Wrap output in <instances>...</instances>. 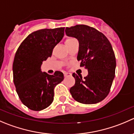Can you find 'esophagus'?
<instances>
[{"label": "esophagus", "mask_w": 134, "mask_h": 134, "mask_svg": "<svg viewBox=\"0 0 134 134\" xmlns=\"http://www.w3.org/2000/svg\"><path fill=\"white\" fill-rule=\"evenodd\" d=\"M64 76H65V77H67V76H71V73H69V72H64Z\"/></svg>", "instance_id": "esophagus-1"}]
</instances>
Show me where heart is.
<instances>
[{"label": "heart", "mask_w": 134, "mask_h": 134, "mask_svg": "<svg viewBox=\"0 0 134 134\" xmlns=\"http://www.w3.org/2000/svg\"><path fill=\"white\" fill-rule=\"evenodd\" d=\"M73 40H75V38H67V39L65 41V43H67V42H70V41H73Z\"/></svg>", "instance_id": "heart-1"}]
</instances>
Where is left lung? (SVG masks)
Returning <instances> with one entry per match:
<instances>
[{
	"label": "left lung",
	"mask_w": 134,
	"mask_h": 134,
	"mask_svg": "<svg viewBox=\"0 0 134 134\" xmlns=\"http://www.w3.org/2000/svg\"><path fill=\"white\" fill-rule=\"evenodd\" d=\"M65 33L79 41L77 60L88 72L84 79L72 74L75 84L70 88L71 96L84 104L102 102L109 93L115 78L116 59L111 43L102 32L85 25L66 27Z\"/></svg>",
	"instance_id": "8db88e82"
}]
</instances>
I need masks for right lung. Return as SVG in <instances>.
Instances as JSON below:
<instances>
[{"label": "right lung", "mask_w": 134, "mask_h": 134, "mask_svg": "<svg viewBox=\"0 0 134 134\" xmlns=\"http://www.w3.org/2000/svg\"><path fill=\"white\" fill-rule=\"evenodd\" d=\"M65 27L44 29L29 35L18 48L13 63V78L22 103L33 111L47 108L54 100V88L64 79L63 72L50 75L41 71L44 61L63 38Z\"/></svg>", "instance_id": "1"}]
</instances>
